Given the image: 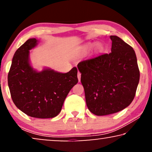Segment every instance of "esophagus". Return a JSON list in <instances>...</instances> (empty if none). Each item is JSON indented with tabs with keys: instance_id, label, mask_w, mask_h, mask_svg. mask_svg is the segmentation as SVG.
<instances>
[{
	"instance_id": "obj_1",
	"label": "esophagus",
	"mask_w": 152,
	"mask_h": 152,
	"mask_svg": "<svg viewBox=\"0 0 152 152\" xmlns=\"http://www.w3.org/2000/svg\"><path fill=\"white\" fill-rule=\"evenodd\" d=\"M77 77H78V80L79 82H80L81 80V73L80 72H78V74H77Z\"/></svg>"
}]
</instances>
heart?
Segmentation results:
<instances>
[{
    "mask_svg": "<svg viewBox=\"0 0 152 152\" xmlns=\"http://www.w3.org/2000/svg\"><path fill=\"white\" fill-rule=\"evenodd\" d=\"M93 45V43H89V44H87L86 46H85V48H89L92 47ZM97 48L99 50H102L103 49V46L99 43V44H97Z\"/></svg>",
    "mask_w": 152,
    "mask_h": 152,
    "instance_id": "obj_1",
    "label": "heart"
}]
</instances>
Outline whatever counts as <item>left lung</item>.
I'll use <instances>...</instances> for the list:
<instances>
[{"instance_id":"obj_1","label":"left lung","mask_w":152,"mask_h":152,"mask_svg":"<svg viewBox=\"0 0 152 152\" xmlns=\"http://www.w3.org/2000/svg\"><path fill=\"white\" fill-rule=\"evenodd\" d=\"M111 53L77 64L82 73L88 109L96 115L119 112L134 99L140 80L134 50L117 36H111Z\"/></svg>"}]
</instances>
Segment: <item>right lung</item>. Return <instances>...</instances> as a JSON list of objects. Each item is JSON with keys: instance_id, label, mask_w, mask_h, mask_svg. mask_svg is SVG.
Masks as SVG:
<instances>
[{"instance_id": "add662e5", "label": "right lung", "mask_w": 152, "mask_h": 152, "mask_svg": "<svg viewBox=\"0 0 152 152\" xmlns=\"http://www.w3.org/2000/svg\"><path fill=\"white\" fill-rule=\"evenodd\" d=\"M38 44L29 39L15 52L8 73V86L16 107L30 117L52 118L61 111L69 91L78 82L77 69L66 73L50 68L37 71L30 64V50Z\"/></svg>"}]
</instances>
